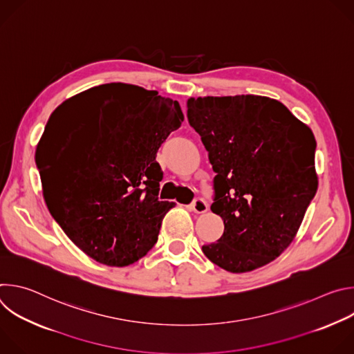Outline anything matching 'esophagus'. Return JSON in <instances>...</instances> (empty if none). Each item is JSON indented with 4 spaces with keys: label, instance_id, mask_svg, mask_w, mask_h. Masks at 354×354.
Listing matches in <instances>:
<instances>
[{
    "label": "esophagus",
    "instance_id": "34e87169",
    "mask_svg": "<svg viewBox=\"0 0 354 354\" xmlns=\"http://www.w3.org/2000/svg\"><path fill=\"white\" fill-rule=\"evenodd\" d=\"M207 209H209V206H207V203H206V201H205L203 198L197 197V198H194V200H193V203H192V210H193L194 213H197V214L206 213V212H207Z\"/></svg>",
    "mask_w": 354,
    "mask_h": 354
}]
</instances>
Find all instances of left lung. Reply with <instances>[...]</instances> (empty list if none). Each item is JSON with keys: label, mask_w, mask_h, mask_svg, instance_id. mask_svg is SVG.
Wrapping results in <instances>:
<instances>
[{"label": "left lung", "mask_w": 354, "mask_h": 354, "mask_svg": "<svg viewBox=\"0 0 354 354\" xmlns=\"http://www.w3.org/2000/svg\"><path fill=\"white\" fill-rule=\"evenodd\" d=\"M186 105L217 174L212 212L224 221L203 254L231 273L262 268L292 242L317 193L315 137L268 96L189 97Z\"/></svg>", "instance_id": "8db88e82"}]
</instances>
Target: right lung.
Here are the masks:
<instances>
[{
  "mask_svg": "<svg viewBox=\"0 0 354 354\" xmlns=\"http://www.w3.org/2000/svg\"><path fill=\"white\" fill-rule=\"evenodd\" d=\"M179 104L131 84H104L64 102L36 147L46 205L88 257L129 266L153 248L164 216L157 151L180 127Z\"/></svg>",
  "mask_w": 354,
  "mask_h": 354,
  "instance_id": "add662e5",
  "label": "right lung"
}]
</instances>
